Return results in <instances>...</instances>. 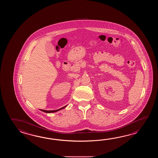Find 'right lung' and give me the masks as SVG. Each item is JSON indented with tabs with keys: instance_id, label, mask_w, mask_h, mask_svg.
I'll list each match as a JSON object with an SVG mask.
<instances>
[{
	"instance_id": "add662e5",
	"label": "right lung",
	"mask_w": 158,
	"mask_h": 158,
	"mask_svg": "<svg viewBox=\"0 0 158 158\" xmlns=\"http://www.w3.org/2000/svg\"><path fill=\"white\" fill-rule=\"evenodd\" d=\"M67 106H64L63 107L59 108V109H58V110H51V111H47V110H40L41 111H43L44 112H46V113H53V112H57V111H59V110H60L63 109V108Z\"/></svg>"
}]
</instances>
